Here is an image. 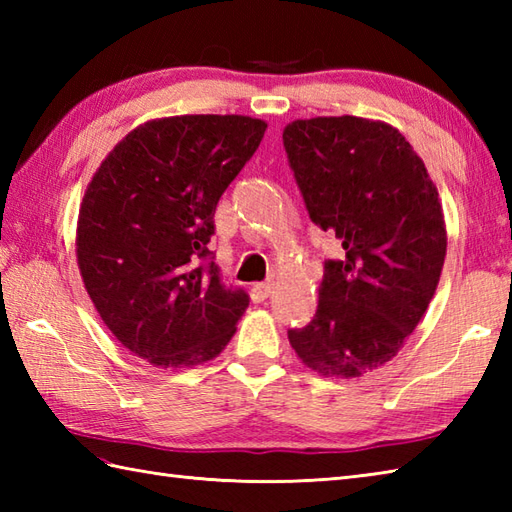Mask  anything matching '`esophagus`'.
Instances as JSON below:
<instances>
[{"label":"esophagus","mask_w":512,"mask_h":512,"mask_svg":"<svg viewBox=\"0 0 512 512\" xmlns=\"http://www.w3.org/2000/svg\"><path fill=\"white\" fill-rule=\"evenodd\" d=\"M270 292H273V281H264V284H255L250 288V299L255 303H262L270 297Z\"/></svg>","instance_id":"obj_1"}]
</instances>
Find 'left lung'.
<instances>
[{"label": "left lung", "mask_w": 512, "mask_h": 512, "mask_svg": "<svg viewBox=\"0 0 512 512\" xmlns=\"http://www.w3.org/2000/svg\"><path fill=\"white\" fill-rule=\"evenodd\" d=\"M284 147L310 220L341 239L319 306L288 339L321 376L389 363L427 312L447 257L438 189L394 125L361 116L297 118Z\"/></svg>", "instance_id": "1"}]
</instances>
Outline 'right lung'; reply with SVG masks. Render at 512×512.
Listing matches in <instances>:
<instances>
[{
    "instance_id": "1",
    "label": "right lung",
    "mask_w": 512,
    "mask_h": 512,
    "mask_svg": "<svg viewBox=\"0 0 512 512\" xmlns=\"http://www.w3.org/2000/svg\"><path fill=\"white\" fill-rule=\"evenodd\" d=\"M268 123L239 114L151 118L94 171L76 220V264L116 341L154 367L213 361L248 308L195 262L209 257L222 193Z\"/></svg>"
}]
</instances>
